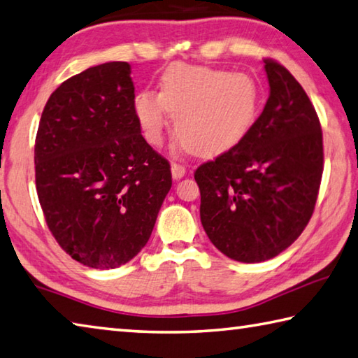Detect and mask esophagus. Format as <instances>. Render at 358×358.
<instances>
[{
  "label": "esophagus",
  "mask_w": 358,
  "mask_h": 358,
  "mask_svg": "<svg viewBox=\"0 0 358 358\" xmlns=\"http://www.w3.org/2000/svg\"><path fill=\"white\" fill-rule=\"evenodd\" d=\"M171 171H172V177H173L175 180H180V178L185 177L186 167H185L183 164H180V162H172Z\"/></svg>",
  "instance_id": "esophagus-1"
}]
</instances>
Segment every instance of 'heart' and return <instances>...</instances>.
<instances>
[{
	"instance_id": "1",
	"label": "heart",
	"mask_w": 358,
	"mask_h": 358,
	"mask_svg": "<svg viewBox=\"0 0 358 358\" xmlns=\"http://www.w3.org/2000/svg\"><path fill=\"white\" fill-rule=\"evenodd\" d=\"M262 108V89L252 76L225 70L173 64L161 78L159 94L142 90L133 109L144 139L159 145L167 113L175 134L199 157H216L247 138Z\"/></svg>"
}]
</instances>
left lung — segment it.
<instances>
[{
    "instance_id": "8db88e82",
    "label": "left lung",
    "mask_w": 358,
    "mask_h": 358,
    "mask_svg": "<svg viewBox=\"0 0 358 358\" xmlns=\"http://www.w3.org/2000/svg\"><path fill=\"white\" fill-rule=\"evenodd\" d=\"M269 99L247 138L197 167L200 220L231 259L259 263L301 236L322 178V129L301 84L266 57Z\"/></svg>"
}]
</instances>
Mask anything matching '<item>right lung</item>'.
I'll use <instances>...</instances> for the list:
<instances>
[{"mask_svg": "<svg viewBox=\"0 0 358 358\" xmlns=\"http://www.w3.org/2000/svg\"><path fill=\"white\" fill-rule=\"evenodd\" d=\"M128 62L69 78L50 95L34 162L51 235L84 266L114 269L142 250L172 186L171 164L142 138Z\"/></svg>", "mask_w": 358, "mask_h": 358, "instance_id": "add662e5", "label": "right lung"}]
</instances>
